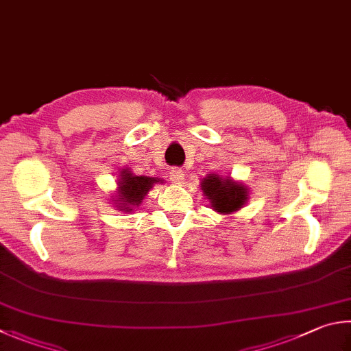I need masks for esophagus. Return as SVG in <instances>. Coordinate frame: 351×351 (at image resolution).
Listing matches in <instances>:
<instances>
[{"instance_id": "34e87169", "label": "esophagus", "mask_w": 351, "mask_h": 351, "mask_svg": "<svg viewBox=\"0 0 351 351\" xmlns=\"http://www.w3.org/2000/svg\"><path fill=\"white\" fill-rule=\"evenodd\" d=\"M169 175H170V180L173 182H182L184 180V171L180 167H171L169 170Z\"/></svg>"}]
</instances>
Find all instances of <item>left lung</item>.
<instances>
[{
  "label": "left lung",
  "mask_w": 351,
  "mask_h": 351,
  "mask_svg": "<svg viewBox=\"0 0 351 351\" xmlns=\"http://www.w3.org/2000/svg\"><path fill=\"white\" fill-rule=\"evenodd\" d=\"M202 192L212 202V207L221 213L237 212L247 201V189L242 184L233 182L230 178L222 180L218 175L204 178Z\"/></svg>",
  "instance_id": "8db88e82"
}]
</instances>
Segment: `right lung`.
Returning a JSON list of instances; mask_svg holds the SVG:
<instances>
[{"label":"right lung","instance_id":"obj_1","mask_svg":"<svg viewBox=\"0 0 351 351\" xmlns=\"http://www.w3.org/2000/svg\"><path fill=\"white\" fill-rule=\"evenodd\" d=\"M154 182H158L155 178L149 176H135L132 175L129 170L121 171V181H119V210H127L132 212V207L139 206L143 202L144 196L147 195L149 189L154 186Z\"/></svg>","mask_w":351,"mask_h":351}]
</instances>
